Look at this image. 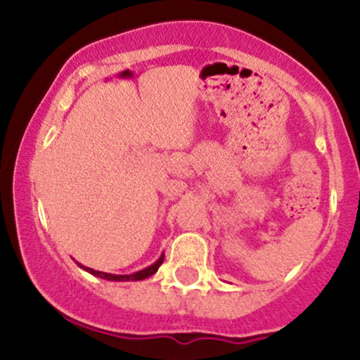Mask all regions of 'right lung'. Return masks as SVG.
I'll return each mask as SVG.
<instances>
[{
    "label": "right lung",
    "mask_w": 360,
    "mask_h": 360,
    "mask_svg": "<svg viewBox=\"0 0 360 360\" xmlns=\"http://www.w3.org/2000/svg\"><path fill=\"white\" fill-rule=\"evenodd\" d=\"M162 262H164V255H160L159 260H155V262L152 264V266H148V267H146V269H142V271H139V272H134V274H108V272L94 271V269H91V267H84L79 262H77V266H79L81 269L88 271L89 274L98 276V278L106 279V281H142V279H146V278H150L152 274H155L157 269H159L160 264H162Z\"/></svg>",
    "instance_id": "1"
}]
</instances>
